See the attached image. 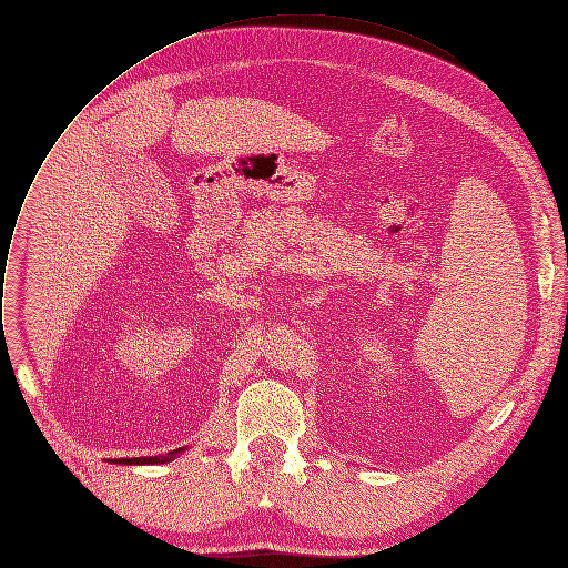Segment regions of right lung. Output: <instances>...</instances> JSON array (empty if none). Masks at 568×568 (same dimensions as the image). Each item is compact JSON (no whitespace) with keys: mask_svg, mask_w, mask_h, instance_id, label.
I'll return each instance as SVG.
<instances>
[{"mask_svg":"<svg viewBox=\"0 0 568 568\" xmlns=\"http://www.w3.org/2000/svg\"><path fill=\"white\" fill-rule=\"evenodd\" d=\"M184 452V447H180V449H173V452H169L166 456H150V458H116L114 463H123V465H156V463H169V460H173L175 456H180Z\"/></svg>","mask_w":568,"mask_h":568,"instance_id":"1","label":"right lung"}]
</instances>
